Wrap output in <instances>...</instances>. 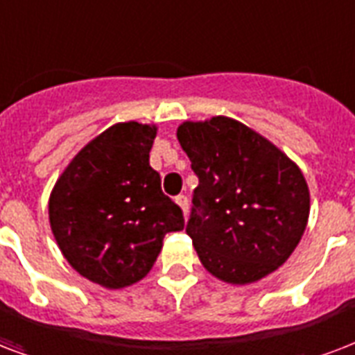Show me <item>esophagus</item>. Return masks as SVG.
Wrapping results in <instances>:
<instances>
[{
  "mask_svg": "<svg viewBox=\"0 0 355 355\" xmlns=\"http://www.w3.org/2000/svg\"><path fill=\"white\" fill-rule=\"evenodd\" d=\"M175 202H177L178 207H180V210H182L184 214L188 212V197H186V196H177V197H175Z\"/></svg>",
  "mask_w": 355,
  "mask_h": 355,
  "instance_id": "1",
  "label": "esophagus"
}]
</instances>
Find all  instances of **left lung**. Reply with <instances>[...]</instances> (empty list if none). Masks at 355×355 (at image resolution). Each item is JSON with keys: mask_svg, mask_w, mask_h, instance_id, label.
Masks as SVG:
<instances>
[{"mask_svg": "<svg viewBox=\"0 0 355 355\" xmlns=\"http://www.w3.org/2000/svg\"><path fill=\"white\" fill-rule=\"evenodd\" d=\"M177 137L199 178L186 232L202 266L231 285L274 274L309 220L302 169L259 132L223 115L186 121Z\"/></svg>", "mask_w": 355, "mask_h": 355, "instance_id": "obj_1", "label": "left lung"}]
</instances>
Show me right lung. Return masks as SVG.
<instances>
[{
    "label": "right lung",
    "mask_w": 355,
    "mask_h": 355,
    "mask_svg": "<svg viewBox=\"0 0 355 355\" xmlns=\"http://www.w3.org/2000/svg\"><path fill=\"white\" fill-rule=\"evenodd\" d=\"M154 124L117 123L76 154L48 201L50 227L63 257L104 288L141 281L167 232L182 231V210L162 191L148 164Z\"/></svg>",
    "instance_id": "add662e5"
}]
</instances>
